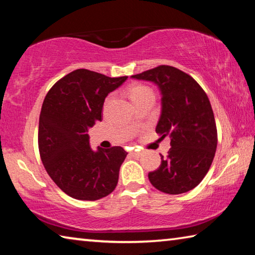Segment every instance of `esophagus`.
Returning a JSON list of instances; mask_svg holds the SVG:
<instances>
[{"label": "esophagus", "mask_w": 255, "mask_h": 255, "mask_svg": "<svg viewBox=\"0 0 255 255\" xmlns=\"http://www.w3.org/2000/svg\"><path fill=\"white\" fill-rule=\"evenodd\" d=\"M132 156H135V157H139V156H141V155L144 154V152H141V150H138V152H131L130 153Z\"/></svg>", "instance_id": "esophagus-1"}]
</instances>
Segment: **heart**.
<instances>
[{
	"label": "heart",
	"mask_w": 255,
	"mask_h": 255,
	"mask_svg": "<svg viewBox=\"0 0 255 255\" xmlns=\"http://www.w3.org/2000/svg\"><path fill=\"white\" fill-rule=\"evenodd\" d=\"M149 94H153V91L149 88H147V86L135 85L130 89V98L133 101V103L138 100H140L141 98L149 96Z\"/></svg>",
	"instance_id": "heart-1"
}]
</instances>
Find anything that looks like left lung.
Masks as SVG:
<instances>
[{
	"label": "left lung",
	"mask_w": 255,
	"mask_h": 255,
	"mask_svg": "<svg viewBox=\"0 0 255 255\" xmlns=\"http://www.w3.org/2000/svg\"><path fill=\"white\" fill-rule=\"evenodd\" d=\"M131 79L153 82L161 92L157 133L171 138L167 157L148 173L155 188L169 195L190 191L205 178L217 148V129L209 99L187 73L161 65Z\"/></svg>",
	"instance_id": "left-lung-1"
}]
</instances>
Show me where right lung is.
Masks as SVG:
<instances>
[{
    "label": "right lung",
    "instance_id": "right-lung-1",
    "mask_svg": "<svg viewBox=\"0 0 255 255\" xmlns=\"http://www.w3.org/2000/svg\"><path fill=\"white\" fill-rule=\"evenodd\" d=\"M127 77L81 68L55 83L42 103L38 131L41 161L57 187L74 199H101L117 187L127 152L120 146L93 150L88 131L101 122L108 94Z\"/></svg>",
    "mask_w": 255,
    "mask_h": 255
}]
</instances>
